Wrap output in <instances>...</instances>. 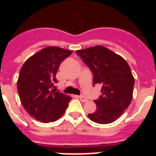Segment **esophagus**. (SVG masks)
<instances>
[{
    "mask_svg": "<svg viewBox=\"0 0 156 156\" xmlns=\"http://www.w3.org/2000/svg\"><path fill=\"white\" fill-rule=\"evenodd\" d=\"M78 98L80 99V101L83 102V103H84V102L88 101V98H85L84 96H83V95H80V96H78Z\"/></svg>",
    "mask_w": 156,
    "mask_h": 156,
    "instance_id": "obj_1",
    "label": "esophagus"
}]
</instances>
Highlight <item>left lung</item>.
Returning <instances> with one entry per match:
<instances>
[{
	"mask_svg": "<svg viewBox=\"0 0 156 156\" xmlns=\"http://www.w3.org/2000/svg\"><path fill=\"white\" fill-rule=\"evenodd\" d=\"M93 73V84L102 85V95L94 100L96 111L88 118L98 124H110L129 107L134 78L127 62L103 46L76 51Z\"/></svg>",
	"mask_w": 156,
	"mask_h": 156,
	"instance_id": "8db88e82",
	"label": "left lung"
}]
</instances>
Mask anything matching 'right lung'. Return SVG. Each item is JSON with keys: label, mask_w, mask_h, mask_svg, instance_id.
Wrapping results in <instances>:
<instances>
[{"label": "right lung", "mask_w": 156, "mask_h": 156, "mask_svg": "<svg viewBox=\"0 0 156 156\" xmlns=\"http://www.w3.org/2000/svg\"><path fill=\"white\" fill-rule=\"evenodd\" d=\"M72 51L57 47L43 48L28 58L21 68L17 91L23 107L32 117L42 123L58 120L71 100L56 92V74L60 63Z\"/></svg>", "instance_id": "add662e5"}]
</instances>
